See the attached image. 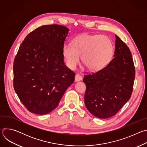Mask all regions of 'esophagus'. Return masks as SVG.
Wrapping results in <instances>:
<instances>
[{"label": "esophagus", "instance_id": "1", "mask_svg": "<svg viewBox=\"0 0 147 147\" xmlns=\"http://www.w3.org/2000/svg\"><path fill=\"white\" fill-rule=\"evenodd\" d=\"M82 80V77L81 76H80L79 74H76L75 76V81L77 82V81H80Z\"/></svg>", "mask_w": 147, "mask_h": 147}]
</instances>
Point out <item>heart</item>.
I'll return each instance as SVG.
<instances>
[{"instance_id":"1","label":"heart","mask_w":147,"mask_h":147,"mask_svg":"<svg viewBox=\"0 0 147 147\" xmlns=\"http://www.w3.org/2000/svg\"><path fill=\"white\" fill-rule=\"evenodd\" d=\"M72 44H65L62 48L65 61L71 69L76 68L80 55L83 63L92 70L107 65L113 56V43L105 35L82 34L76 36Z\"/></svg>"}]
</instances>
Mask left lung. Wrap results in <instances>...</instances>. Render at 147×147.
<instances>
[{
	"label": "left lung",
	"instance_id": "8db88e82",
	"mask_svg": "<svg viewBox=\"0 0 147 147\" xmlns=\"http://www.w3.org/2000/svg\"><path fill=\"white\" fill-rule=\"evenodd\" d=\"M114 58L103 69L86 74L83 81L87 90L84 96L88 111L100 119L115 115L131 97L135 68L131 52L115 35Z\"/></svg>",
	"mask_w": 147,
	"mask_h": 147
}]
</instances>
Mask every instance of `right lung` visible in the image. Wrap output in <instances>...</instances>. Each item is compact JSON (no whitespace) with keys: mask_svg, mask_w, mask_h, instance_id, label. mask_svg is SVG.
<instances>
[{"mask_svg":"<svg viewBox=\"0 0 147 147\" xmlns=\"http://www.w3.org/2000/svg\"><path fill=\"white\" fill-rule=\"evenodd\" d=\"M66 27H38L21 44L13 64V86L20 100L30 112L53 111L74 81L75 73L65 64L63 46Z\"/></svg>","mask_w":147,"mask_h":147,"instance_id":"obj_1","label":"right lung"}]
</instances>
